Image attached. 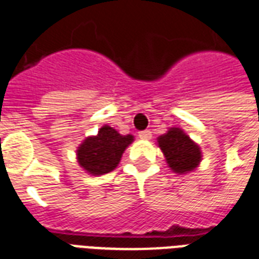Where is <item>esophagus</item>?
Masks as SVG:
<instances>
[{"instance_id": "obj_1", "label": "esophagus", "mask_w": 259, "mask_h": 259, "mask_svg": "<svg viewBox=\"0 0 259 259\" xmlns=\"http://www.w3.org/2000/svg\"><path fill=\"white\" fill-rule=\"evenodd\" d=\"M138 137L143 138V140H151L152 138V132L151 130H143L138 133Z\"/></svg>"}]
</instances>
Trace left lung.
<instances>
[{"mask_svg": "<svg viewBox=\"0 0 259 259\" xmlns=\"http://www.w3.org/2000/svg\"><path fill=\"white\" fill-rule=\"evenodd\" d=\"M157 144L174 172L187 174L200 164L202 157L200 147L179 127H171L157 138Z\"/></svg>", "mask_w": 259, "mask_h": 259, "instance_id": "1", "label": "left lung"}]
</instances>
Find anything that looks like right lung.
Returning a JSON list of instances; mask_svg holds the SVG:
<instances>
[{"label":"right lung","mask_w":259,"mask_h":259,"mask_svg":"<svg viewBox=\"0 0 259 259\" xmlns=\"http://www.w3.org/2000/svg\"><path fill=\"white\" fill-rule=\"evenodd\" d=\"M133 140L132 134L122 136L106 125L96 136L82 141L77 149V161L91 175L107 174L119 164L122 153Z\"/></svg>","instance_id":"obj_1"}]
</instances>
